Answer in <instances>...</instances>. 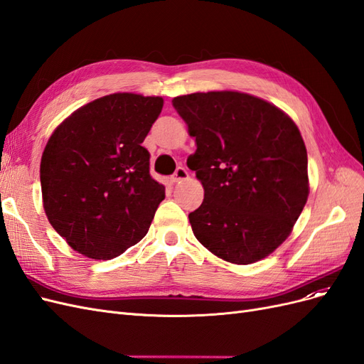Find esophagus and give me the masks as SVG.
Segmentation results:
<instances>
[{
  "mask_svg": "<svg viewBox=\"0 0 364 364\" xmlns=\"http://www.w3.org/2000/svg\"><path fill=\"white\" fill-rule=\"evenodd\" d=\"M186 179H188V171H186L183 167H178V168H176L171 181H173L174 183H179V182L186 181Z\"/></svg>",
  "mask_w": 364,
  "mask_h": 364,
  "instance_id": "esophagus-1",
  "label": "esophagus"
}]
</instances>
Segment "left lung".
I'll list each match as a JSON object with an SVG mask.
<instances>
[{
	"label": "left lung",
	"instance_id": "8db88e82",
	"mask_svg": "<svg viewBox=\"0 0 364 364\" xmlns=\"http://www.w3.org/2000/svg\"><path fill=\"white\" fill-rule=\"evenodd\" d=\"M171 103L197 146L186 161L205 190L188 215L196 238L228 262L266 258L308 199L299 129L277 106L243 92H196Z\"/></svg>",
	"mask_w": 364,
	"mask_h": 364
}]
</instances>
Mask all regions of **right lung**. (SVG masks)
<instances>
[{
	"label": "right lung",
	"mask_w": 364,
	"mask_h": 364,
	"mask_svg": "<svg viewBox=\"0 0 364 364\" xmlns=\"http://www.w3.org/2000/svg\"><path fill=\"white\" fill-rule=\"evenodd\" d=\"M162 97L118 92L82 106L53 132L41 159L48 222L92 259H111L144 238L165 186L142 147Z\"/></svg>",
	"instance_id": "obj_1"
}]
</instances>
